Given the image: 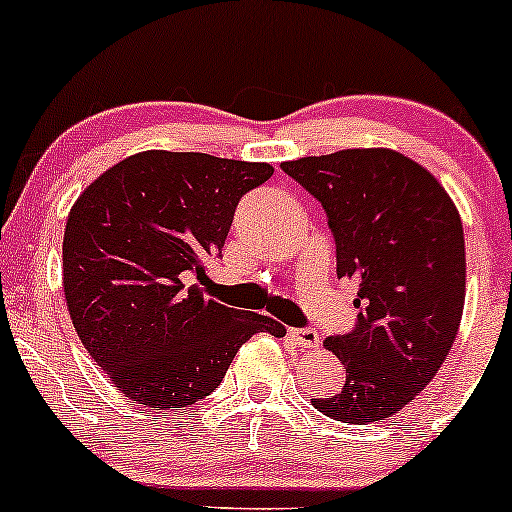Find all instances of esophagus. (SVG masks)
Listing matches in <instances>:
<instances>
[{"label": "esophagus", "mask_w": 512, "mask_h": 512, "mask_svg": "<svg viewBox=\"0 0 512 512\" xmlns=\"http://www.w3.org/2000/svg\"><path fill=\"white\" fill-rule=\"evenodd\" d=\"M289 334L293 342L303 346V349H317V346H320V334L310 330V327H305V330H289Z\"/></svg>", "instance_id": "1"}]
</instances>
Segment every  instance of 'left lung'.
Here are the masks:
<instances>
[{
    "label": "left lung",
    "instance_id": "1",
    "mask_svg": "<svg viewBox=\"0 0 512 512\" xmlns=\"http://www.w3.org/2000/svg\"><path fill=\"white\" fill-rule=\"evenodd\" d=\"M281 168L325 207L339 279L358 281L356 330L322 342L346 380L313 407L344 424L387 419L436 378L460 330V211L424 166L392 149H344Z\"/></svg>",
    "mask_w": 512,
    "mask_h": 512
}]
</instances>
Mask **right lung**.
<instances>
[{"label":"right lung","instance_id":"1","mask_svg":"<svg viewBox=\"0 0 512 512\" xmlns=\"http://www.w3.org/2000/svg\"><path fill=\"white\" fill-rule=\"evenodd\" d=\"M272 173L269 163L151 149L115 163L74 202L62 243L69 317L132 402L195 404L252 334H286L274 317L223 305L207 279L240 197Z\"/></svg>","mask_w":512,"mask_h":512}]
</instances>
